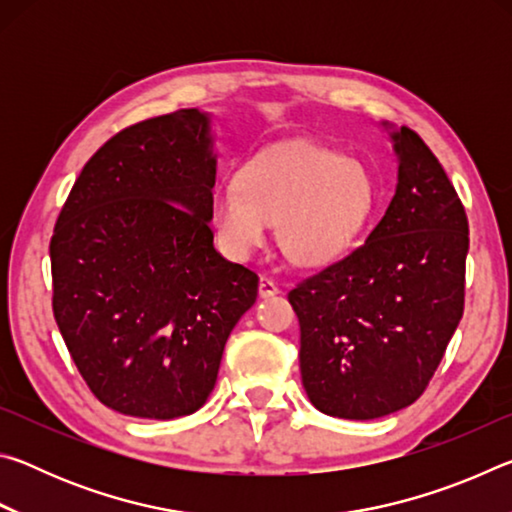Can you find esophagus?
I'll use <instances>...</instances> for the list:
<instances>
[{"mask_svg":"<svg viewBox=\"0 0 512 512\" xmlns=\"http://www.w3.org/2000/svg\"><path fill=\"white\" fill-rule=\"evenodd\" d=\"M277 293H280V287H277V282L273 280V277H268V275L259 277V296L271 298V296H277Z\"/></svg>","mask_w":512,"mask_h":512,"instance_id":"34e87169","label":"esophagus"}]
</instances>
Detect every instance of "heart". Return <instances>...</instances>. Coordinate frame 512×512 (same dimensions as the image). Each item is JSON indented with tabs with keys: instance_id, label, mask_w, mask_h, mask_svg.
<instances>
[{
	"instance_id": "1",
	"label": "heart",
	"mask_w": 512,
	"mask_h": 512,
	"mask_svg": "<svg viewBox=\"0 0 512 512\" xmlns=\"http://www.w3.org/2000/svg\"><path fill=\"white\" fill-rule=\"evenodd\" d=\"M375 201V180L361 162L327 146L287 144L248 160L235 185L216 187L210 221L232 259L253 257L277 221L284 255L318 268L357 246Z\"/></svg>"
}]
</instances>
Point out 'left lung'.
I'll list each match as a JSON object with an SVG mask.
<instances>
[{"label": "left lung", "mask_w": 512, "mask_h": 512, "mask_svg": "<svg viewBox=\"0 0 512 512\" xmlns=\"http://www.w3.org/2000/svg\"><path fill=\"white\" fill-rule=\"evenodd\" d=\"M397 187L366 244L289 291L300 375L318 411L375 420L413 404L463 316L465 207L443 164L402 126Z\"/></svg>", "instance_id": "obj_1"}]
</instances>
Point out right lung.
<instances>
[{
  "mask_svg": "<svg viewBox=\"0 0 512 512\" xmlns=\"http://www.w3.org/2000/svg\"><path fill=\"white\" fill-rule=\"evenodd\" d=\"M210 115L124 128L85 164L49 244L54 318L99 402L133 418L201 409L259 277L214 248Z\"/></svg>",
  "mask_w": 512,
  "mask_h": 512,
  "instance_id": "add662e5",
  "label": "right lung"
}]
</instances>
